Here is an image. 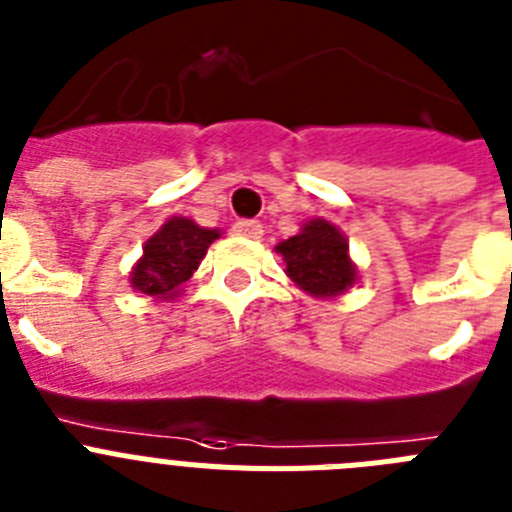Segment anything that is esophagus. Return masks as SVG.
Masks as SVG:
<instances>
[{"mask_svg":"<svg viewBox=\"0 0 512 512\" xmlns=\"http://www.w3.org/2000/svg\"><path fill=\"white\" fill-rule=\"evenodd\" d=\"M234 234H237V237H247V239H260L262 224L260 221H237V224H234Z\"/></svg>","mask_w":512,"mask_h":512,"instance_id":"obj_1","label":"esophagus"}]
</instances>
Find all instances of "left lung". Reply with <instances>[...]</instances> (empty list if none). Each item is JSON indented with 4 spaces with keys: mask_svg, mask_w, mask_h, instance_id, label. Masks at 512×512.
<instances>
[{
    "mask_svg": "<svg viewBox=\"0 0 512 512\" xmlns=\"http://www.w3.org/2000/svg\"><path fill=\"white\" fill-rule=\"evenodd\" d=\"M275 252L283 255L288 278L317 299H335L358 281V268L348 255V239L330 221H306L299 234L283 239Z\"/></svg>",
    "mask_w": 512,
    "mask_h": 512,
    "instance_id": "1",
    "label": "left lung"
}]
</instances>
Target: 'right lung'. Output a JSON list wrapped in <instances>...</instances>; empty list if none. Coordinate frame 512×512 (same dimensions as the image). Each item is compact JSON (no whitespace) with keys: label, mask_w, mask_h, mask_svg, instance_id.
<instances>
[{"label":"right lung","mask_w":512,"mask_h":512,"mask_svg":"<svg viewBox=\"0 0 512 512\" xmlns=\"http://www.w3.org/2000/svg\"><path fill=\"white\" fill-rule=\"evenodd\" d=\"M219 237V229L198 226L185 216H172L170 221H164L162 229L146 239L144 255L133 265V291L146 293L159 301L180 296L185 281H190V275L198 270L211 242Z\"/></svg>","instance_id":"right-lung-1"}]
</instances>
